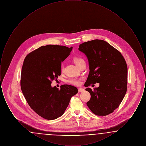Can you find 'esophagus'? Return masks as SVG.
<instances>
[{"mask_svg": "<svg viewBox=\"0 0 146 146\" xmlns=\"http://www.w3.org/2000/svg\"><path fill=\"white\" fill-rule=\"evenodd\" d=\"M78 91L79 92H82L84 91V89H82V88H79V89H78Z\"/></svg>", "mask_w": 146, "mask_h": 146, "instance_id": "1", "label": "esophagus"}]
</instances>
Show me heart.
Listing matches in <instances>:
<instances>
[{
    "label": "heart",
    "mask_w": 146,
    "mask_h": 146,
    "mask_svg": "<svg viewBox=\"0 0 146 146\" xmlns=\"http://www.w3.org/2000/svg\"><path fill=\"white\" fill-rule=\"evenodd\" d=\"M73 61H74V63L76 64L78 67H79L82 63L85 62L83 58H82L81 57H74L73 58ZM63 68H64L63 64L62 63L61 66V71H63ZM68 82L70 84L74 85H80V83H81L80 80H79L78 79H76V78H71V79H70L68 80Z\"/></svg>",
    "instance_id": "1"
}]
</instances>
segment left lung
I'll return each mask as SVG.
<instances>
[{
    "label": "left lung",
    "instance_id": "8db88e82",
    "mask_svg": "<svg viewBox=\"0 0 146 146\" xmlns=\"http://www.w3.org/2000/svg\"><path fill=\"white\" fill-rule=\"evenodd\" d=\"M79 50L86 56L90 72L86 87L100 84L92 90L86 103L91 111L97 115L106 116L116 110L127 90V67L121 54L109 43L95 39L80 44Z\"/></svg>",
    "mask_w": 146,
    "mask_h": 146
}]
</instances>
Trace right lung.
Masks as SVG:
<instances>
[{
    "label": "right lung",
    "mask_w": 146,
    "mask_h": 146,
    "mask_svg": "<svg viewBox=\"0 0 146 146\" xmlns=\"http://www.w3.org/2000/svg\"><path fill=\"white\" fill-rule=\"evenodd\" d=\"M73 47L48 45L28 54L25 58L21 74L22 93L30 107L47 120L61 117L78 93L76 87L62 85L60 90L52 87L51 81L61 75V66Z\"/></svg>",
    "instance_id": "obj_1"
}]
</instances>
